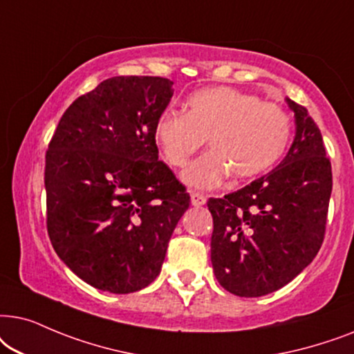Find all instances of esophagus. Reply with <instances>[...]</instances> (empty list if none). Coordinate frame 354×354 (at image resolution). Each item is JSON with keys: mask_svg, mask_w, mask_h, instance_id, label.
Wrapping results in <instances>:
<instances>
[{"mask_svg": "<svg viewBox=\"0 0 354 354\" xmlns=\"http://www.w3.org/2000/svg\"><path fill=\"white\" fill-rule=\"evenodd\" d=\"M205 201H207V197L204 194H201V192H192L191 194V204L194 207L204 205Z\"/></svg>", "mask_w": 354, "mask_h": 354, "instance_id": "1", "label": "esophagus"}]
</instances>
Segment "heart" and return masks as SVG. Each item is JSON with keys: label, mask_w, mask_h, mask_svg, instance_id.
Here are the masks:
<instances>
[{"label": "heart", "mask_w": 354, "mask_h": 354, "mask_svg": "<svg viewBox=\"0 0 354 354\" xmlns=\"http://www.w3.org/2000/svg\"><path fill=\"white\" fill-rule=\"evenodd\" d=\"M186 106V113L163 111L153 139L167 163L183 168L209 138L212 149L183 173V181L197 189H214L232 173L236 180L256 178L288 147L290 116L273 102L215 86L191 93Z\"/></svg>", "instance_id": "obj_1"}]
</instances>
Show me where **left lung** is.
Masks as SVG:
<instances>
[{"label": "left lung", "instance_id": "left-lung-1", "mask_svg": "<svg viewBox=\"0 0 354 354\" xmlns=\"http://www.w3.org/2000/svg\"><path fill=\"white\" fill-rule=\"evenodd\" d=\"M296 136L279 167L243 189L207 202L210 259L230 293L257 298L290 283L317 256L332 194V165L304 106L286 98Z\"/></svg>", "mask_w": 354, "mask_h": 354}]
</instances>
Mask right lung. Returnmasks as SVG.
<instances>
[{
	"label": "right lung",
	"mask_w": 354,
	"mask_h": 354,
	"mask_svg": "<svg viewBox=\"0 0 354 354\" xmlns=\"http://www.w3.org/2000/svg\"><path fill=\"white\" fill-rule=\"evenodd\" d=\"M171 86L153 75L106 79L71 103L48 144L50 241L93 288L126 295L152 283L189 207L153 139Z\"/></svg>",
	"instance_id": "1"
}]
</instances>
